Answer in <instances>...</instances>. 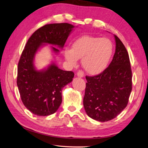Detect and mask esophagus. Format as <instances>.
I'll return each mask as SVG.
<instances>
[{
	"label": "esophagus",
	"mask_w": 148,
	"mask_h": 148,
	"mask_svg": "<svg viewBox=\"0 0 148 148\" xmlns=\"http://www.w3.org/2000/svg\"><path fill=\"white\" fill-rule=\"evenodd\" d=\"M77 77H84V72H83L82 71H79L77 73Z\"/></svg>",
	"instance_id": "1"
}]
</instances>
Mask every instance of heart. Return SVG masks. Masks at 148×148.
<instances>
[{
  "label": "heart",
  "mask_w": 148,
  "mask_h": 148,
  "mask_svg": "<svg viewBox=\"0 0 148 148\" xmlns=\"http://www.w3.org/2000/svg\"><path fill=\"white\" fill-rule=\"evenodd\" d=\"M113 45L106 37L84 36L74 41L72 49L66 48L64 56L71 66L82 59V65L90 74L102 73L107 67L112 54Z\"/></svg>",
  "instance_id": "obj_1"
}]
</instances>
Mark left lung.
<instances>
[{
	"label": "left lung",
	"instance_id": "1",
	"mask_svg": "<svg viewBox=\"0 0 148 148\" xmlns=\"http://www.w3.org/2000/svg\"><path fill=\"white\" fill-rule=\"evenodd\" d=\"M116 51L109 66L103 73L86 76L83 105L90 118L110 121L127 106L132 90V71L127 51L116 35Z\"/></svg>",
	"mask_w": 148,
	"mask_h": 148
}]
</instances>
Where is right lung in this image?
Instances as JSON below:
<instances>
[{
	"label": "right lung",
	"instance_id": "right-lung-1",
	"mask_svg": "<svg viewBox=\"0 0 148 148\" xmlns=\"http://www.w3.org/2000/svg\"><path fill=\"white\" fill-rule=\"evenodd\" d=\"M74 28L68 23L45 25L32 34L26 43L18 64L17 84L24 105L34 114L46 116L56 112L62 103V89L73 81V71H63L54 62L38 71L34 64L35 55L44 44L63 48ZM58 53V48L52 47Z\"/></svg>",
	"mask_w": 148,
	"mask_h": 148
}]
</instances>
